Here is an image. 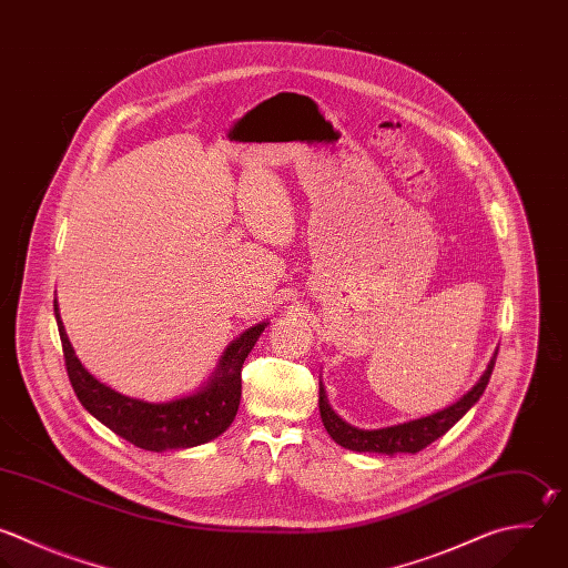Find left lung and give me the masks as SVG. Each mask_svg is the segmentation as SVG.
Returning <instances> with one entry per match:
<instances>
[{"instance_id": "1", "label": "left lung", "mask_w": 568, "mask_h": 568, "mask_svg": "<svg viewBox=\"0 0 568 568\" xmlns=\"http://www.w3.org/2000/svg\"><path fill=\"white\" fill-rule=\"evenodd\" d=\"M497 353L493 355L486 373L479 377V382L453 406L422 417V419H413L406 424H397V426H388V428H377V430H362L355 428L351 424H346L342 417L335 415V410L328 406L326 402V393L322 388L320 382V415L324 422V428L328 430V435L344 448L351 450H359V453H386V455H395V453H419L422 448H426L428 444H433L437 437H442L455 422H459L464 417V413L481 397L493 366H495Z\"/></svg>"}]
</instances>
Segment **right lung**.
Returning a JSON list of instances; mask_svg holds the SVG:
<instances>
[{
  "mask_svg": "<svg viewBox=\"0 0 568 568\" xmlns=\"http://www.w3.org/2000/svg\"><path fill=\"white\" fill-rule=\"evenodd\" d=\"M53 306L67 373L78 399L93 417H98L104 426H109L126 442L155 453L171 448H191L215 439L235 419L242 399V366L257 337L262 335L266 322L248 328L240 339L229 346L220 362L217 375L204 390L166 404H149L109 388L82 366L62 326L58 304Z\"/></svg>",
  "mask_w": 568,
  "mask_h": 568,
  "instance_id": "right-lung-1",
  "label": "right lung"
}]
</instances>
